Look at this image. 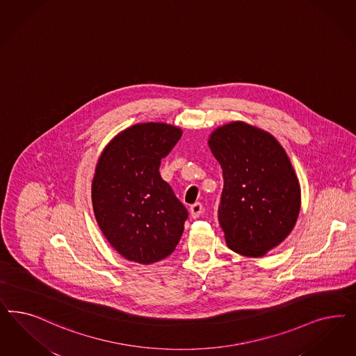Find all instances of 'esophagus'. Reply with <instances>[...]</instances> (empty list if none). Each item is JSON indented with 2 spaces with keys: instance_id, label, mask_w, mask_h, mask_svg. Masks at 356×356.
<instances>
[{
  "instance_id": "esophagus-1",
  "label": "esophagus",
  "mask_w": 356,
  "mask_h": 356,
  "mask_svg": "<svg viewBox=\"0 0 356 356\" xmlns=\"http://www.w3.org/2000/svg\"><path fill=\"white\" fill-rule=\"evenodd\" d=\"M202 212H203V206H202V203H195V204H193V206L190 207V215H191V218H197L200 215H202Z\"/></svg>"
}]
</instances>
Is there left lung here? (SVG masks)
Masks as SVG:
<instances>
[{"label": "left lung", "mask_w": 356, "mask_h": 356, "mask_svg": "<svg viewBox=\"0 0 356 356\" xmlns=\"http://www.w3.org/2000/svg\"><path fill=\"white\" fill-rule=\"evenodd\" d=\"M208 145L222 169L218 221L230 250L259 258L292 232L301 206L298 175L271 134L245 122L218 127Z\"/></svg>", "instance_id": "obj_1"}]
</instances>
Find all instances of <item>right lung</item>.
Wrapping results in <instances>:
<instances>
[{"instance_id":"obj_1","label":"right lung","mask_w":356,"mask_h":356,"mask_svg":"<svg viewBox=\"0 0 356 356\" xmlns=\"http://www.w3.org/2000/svg\"><path fill=\"white\" fill-rule=\"evenodd\" d=\"M181 136L179 127L138 123L119 132L97 162L95 220L110 245L131 262H159L182 237L187 209L160 174L161 160Z\"/></svg>"}]
</instances>
